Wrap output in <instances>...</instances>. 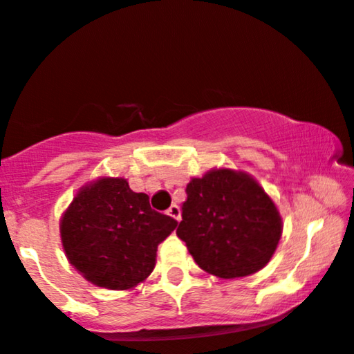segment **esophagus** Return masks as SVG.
<instances>
[{
	"mask_svg": "<svg viewBox=\"0 0 354 354\" xmlns=\"http://www.w3.org/2000/svg\"><path fill=\"white\" fill-rule=\"evenodd\" d=\"M167 216H170L172 217V219H176V221H180V209H178V205H170L169 207V210H167Z\"/></svg>",
	"mask_w": 354,
	"mask_h": 354,
	"instance_id": "obj_1",
	"label": "esophagus"
}]
</instances>
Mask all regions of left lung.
Wrapping results in <instances>:
<instances>
[{"label":"left lung","instance_id":"obj_1","mask_svg":"<svg viewBox=\"0 0 354 354\" xmlns=\"http://www.w3.org/2000/svg\"><path fill=\"white\" fill-rule=\"evenodd\" d=\"M177 236L198 268L232 279L259 271L272 257L283 225L274 202L254 178L210 170L185 189Z\"/></svg>","mask_w":354,"mask_h":354}]
</instances>
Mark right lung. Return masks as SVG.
<instances>
[{"label":"right lung","mask_w":354,"mask_h":354,"mask_svg":"<svg viewBox=\"0 0 354 354\" xmlns=\"http://www.w3.org/2000/svg\"><path fill=\"white\" fill-rule=\"evenodd\" d=\"M177 221L150 207L125 178H100L73 198L59 224L63 249L77 271L106 289H130L156 268L157 248Z\"/></svg>","instance_id":"1"}]
</instances>
